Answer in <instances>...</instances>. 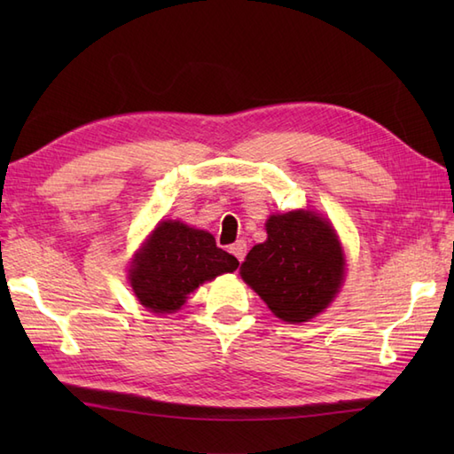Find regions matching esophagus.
<instances>
[{
    "label": "esophagus",
    "mask_w": 454,
    "mask_h": 454,
    "mask_svg": "<svg viewBox=\"0 0 454 454\" xmlns=\"http://www.w3.org/2000/svg\"><path fill=\"white\" fill-rule=\"evenodd\" d=\"M230 249V254H232L239 263L244 262V257H246V249H247V246H246V242H242V239H238L236 244H232L228 247Z\"/></svg>",
    "instance_id": "1"
}]
</instances>
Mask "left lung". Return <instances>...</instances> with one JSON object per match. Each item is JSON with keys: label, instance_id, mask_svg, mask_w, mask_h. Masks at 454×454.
<instances>
[{"label": "left lung", "instance_id": "left-lung-1", "mask_svg": "<svg viewBox=\"0 0 454 454\" xmlns=\"http://www.w3.org/2000/svg\"><path fill=\"white\" fill-rule=\"evenodd\" d=\"M265 226L267 242L252 247L239 273L277 317L310 320L343 281V249L333 228L306 210L273 215Z\"/></svg>", "mask_w": 454, "mask_h": 454}]
</instances>
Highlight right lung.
Segmentation results:
<instances>
[{
  "label": "right lung",
  "mask_w": 454,
  "mask_h": 454,
  "mask_svg": "<svg viewBox=\"0 0 454 454\" xmlns=\"http://www.w3.org/2000/svg\"><path fill=\"white\" fill-rule=\"evenodd\" d=\"M239 265L234 255L216 247L205 230L177 220L160 222L130 269V286L140 304L153 312H176L189 293Z\"/></svg>",
  "instance_id": "right-lung-1"
}]
</instances>
